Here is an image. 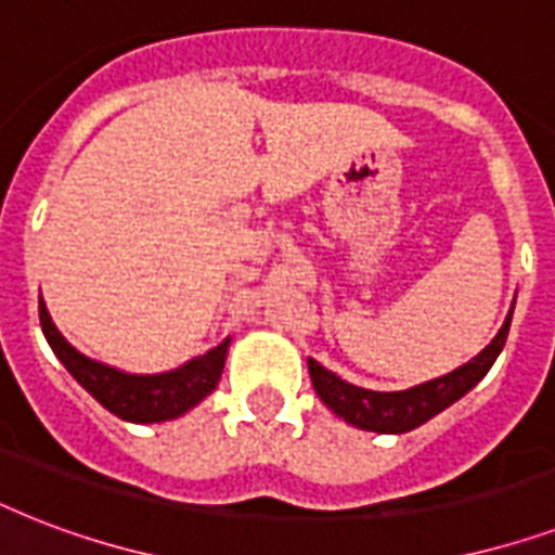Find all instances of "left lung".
I'll return each instance as SVG.
<instances>
[{
    "label": "left lung",
    "instance_id": "1",
    "mask_svg": "<svg viewBox=\"0 0 555 555\" xmlns=\"http://www.w3.org/2000/svg\"><path fill=\"white\" fill-rule=\"evenodd\" d=\"M509 322H513V308H509L507 320H504L499 334L492 337V343L483 348L481 354H475L469 363L457 365L455 371H449L443 377L405 388V391H371V388H360L354 383H346L343 377H337L334 371H328L317 360H308L311 383L322 403L328 405L337 417H343L348 426L377 431V435H403V431L417 429L426 421H431L435 414L449 409L469 388H475L487 377V371L499 360L501 348L507 343Z\"/></svg>",
    "mask_w": 555,
    "mask_h": 555
}]
</instances>
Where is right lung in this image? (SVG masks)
<instances>
[{
    "instance_id": "1",
    "label": "right lung",
    "mask_w": 555,
    "mask_h": 555,
    "mask_svg": "<svg viewBox=\"0 0 555 555\" xmlns=\"http://www.w3.org/2000/svg\"><path fill=\"white\" fill-rule=\"evenodd\" d=\"M39 322H42V334H46L48 346L56 354V360L68 369V374L103 409H108L120 421L129 423L176 421L190 409H195L204 397L216 391L221 371H224L227 351H230V343H233L227 337L221 346L209 348L207 354L192 357L190 363L178 365L172 371L129 374V371L100 363V360H91L82 351H77L60 334L42 299H39Z\"/></svg>"
}]
</instances>
